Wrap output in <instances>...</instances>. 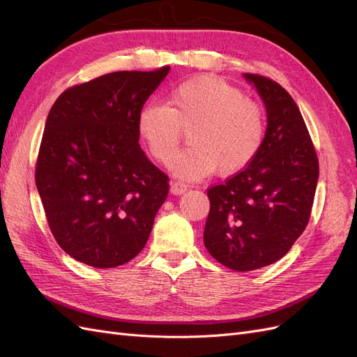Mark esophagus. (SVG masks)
I'll list each match as a JSON object with an SVG mask.
<instances>
[{"label": "esophagus", "mask_w": 357, "mask_h": 357, "mask_svg": "<svg viewBox=\"0 0 357 357\" xmlns=\"http://www.w3.org/2000/svg\"><path fill=\"white\" fill-rule=\"evenodd\" d=\"M169 190H171L172 195H183V193L188 190V185H186V183H183V181L174 180V181H171Z\"/></svg>", "instance_id": "1"}]
</instances>
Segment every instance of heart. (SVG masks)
<instances>
[{
    "label": "heart",
    "instance_id": "1",
    "mask_svg": "<svg viewBox=\"0 0 357 357\" xmlns=\"http://www.w3.org/2000/svg\"><path fill=\"white\" fill-rule=\"evenodd\" d=\"M137 131L160 164H169L188 131L189 147L178 153L171 169L197 180L218 171L232 176L261 152L265 114L255 101L215 75H198L172 88L167 104L147 102L137 116Z\"/></svg>",
    "mask_w": 357,
    "mask_h": 357
}]
</instances>
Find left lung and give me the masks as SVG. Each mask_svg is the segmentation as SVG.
Masks as SVG:
<instances>
[{"mask_svg": "<svg viewBox=\"0 0 357 357\" xmlns=\"http://www.w3.org/2000/svg\"><path fill=\"white\" fill-rule=\"evenodd\" d=\"M266 109L261 152L241 172L207 190L204 229L208 253L234 271L282 259L310 220L319 160L294 98L278 83L244 73Z\"/></svg>", "mask_w": 357, "mask_h": 357, "instance_id": "left-lung-1", "label": "left lung"}]
</instances>
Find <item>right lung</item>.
<instances>
[{
    "label": "right lung",
    "instance_id": "1",
    "mask_svg": "<svg viewBox=\"0 0 357 357\" xmlns=\"http://www.w3.org/2000/svg\"><path fill=\"white\" fill-rule=\"evenodd\" d=\"M168 73L104 74L52 105L36 185L53 236L75 261L114 268L149 240L169 185L138 144L137 116Z\"/></svg>",
    "mask_w": 357,
    "mask_h": 357
}]
</instances>
